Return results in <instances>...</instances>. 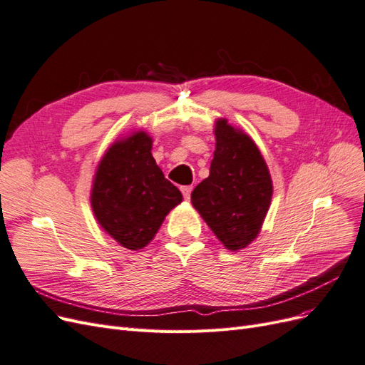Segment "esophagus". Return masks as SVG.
Wrapping results in <instances>:
<instances>
[{"instance_id":"34e87169","label":"esophagus","mask_w":365,"mask_h":365,"mask_svg":"<svg viewBox=\"0 0 365 365\" xmlns=\"http://www.w3.org/2000/svg\"><path fill=\"white\" fill-rule=\"evenodd\" d=\"M192 190H193V187H192V185H182V187H181V192H182V195H184L185 200H190Z\"/></svg>"}]
</instances>
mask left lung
<instances>
[{
    "mask_svg": "<svg viewBox=\"0 0 365 365\" xmlns=\"http://www.w3.org/2000/svg\"><path fill=\"white\" fill-rule=\"evenodd\" d=\"M210 175L195 187L192 204L227 250L247 248L260 233L272 200V180L254 140L219 117Z\"/></svg>",
    "mask_w": 365,
    "mask_h": 365,
    "instance_id": "8db88e82",
    "label": "left lung"
}]
</instances>
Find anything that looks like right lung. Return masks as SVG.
Wrapping results in <instances>:
<instances>
[{
	"mask_svg": "<svg viewBox=\"0 0 365 365\" xmlns=\"http://www.w3.org/2000/svg\"><path fill=\"white\" fill-rule=\"evenodd\" d=\"M152 137L132 130L117 138L98 161L91 185V208L106 235L137 251L150 244L182 195L164 178L152 157Z\"/></svg>",
	"mask_w": 365,
	"mask_h": 365,
	"instance_id": "right-lung-1",
	"label": "right lung"
}]
</instances>
